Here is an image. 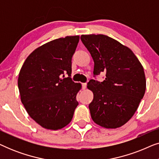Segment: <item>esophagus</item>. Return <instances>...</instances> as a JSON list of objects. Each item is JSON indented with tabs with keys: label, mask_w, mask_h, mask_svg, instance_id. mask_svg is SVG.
<instances>
[{
	"label": "esophagus",
	"mask_w": 159,
	"mask_h": 159,
	"mask_svg": "<svg viewBox=\"0 0 159 159\" xmlns=\"http://www.w3.org/2000/svg\"><path fill=\"white\" fill-rule=\"evenodd\" d=\"M86 87H87L86 83H82V89H83V90H84V89L86 88Z\"/></svg>",
	"instance_id": "34e87169"
}]
</instances>
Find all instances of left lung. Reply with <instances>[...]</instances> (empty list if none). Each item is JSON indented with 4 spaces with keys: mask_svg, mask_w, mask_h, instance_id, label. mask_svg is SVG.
<instances>
[{
    "mask_svg": "<svg viewBox=\"0 0 159 159\" xmlns=\"http://www.w3.org/2000/svg\"><path fill=\"white\" fill-rule=\"evenodd\" d=\"M94 61L93 77L106 72L103 82L90 80L93 100L89 109L95 123L105 128L120 127L132 118L144 96V69L129 48L104 34L82 35Z\"/></svg>",
    "mask_w": 159,
    "mask_h": 159,
    "instance_id": "8db88e82",
    "label": "left lung"
}]
</instances>
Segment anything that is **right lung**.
Wrapping results in <instances>:
<instances>
[{"label":"right lung","mask_w":159,"mask_h":159,"mask_svg":"<svg viewBox=\"0 0 159 159\" xmlns=\"http://www.w3.org/2000/svg\"><path fill=\"white\" fill-rule=\"evenodd\" d=\"M79 40V36H67L45 43L28 56L19 72L21 103L30 116L45 129L66 126L79 104L76 96L81 84L70 77L71 58ZM66 74L68 77L64 78Z\"/></svg>","instance_id":"1"}]
</instances>
